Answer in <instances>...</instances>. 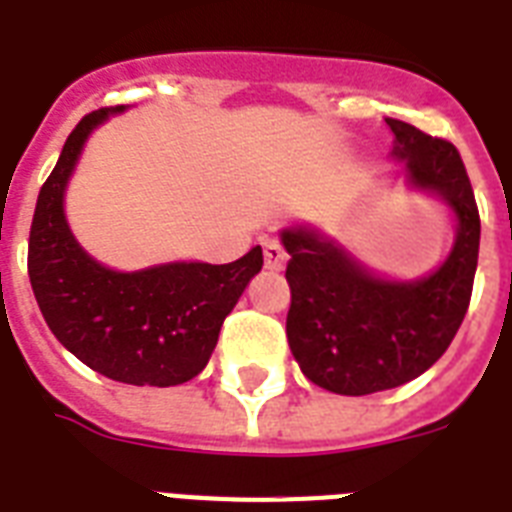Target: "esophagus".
Returning a JSON list of instances; mask_svg holds the SVG:
<instances>
[{
	"label": "esophagus",
	"instance_id": "34e87169",
	"mask_svg": "<svg viewBox=\"0 0 512 512\" xmlns=\"http://www.w3.org/2000/svg\"><path fill=\"white\" fill-rule=\"evenodd\" d=\"M263 255H265V268L268 271H281L287 265V249L281 247L276 239L263 241Z\"/></svg>",
	"mask_w": 512,
	"mask_h": 512
}]
</instances>
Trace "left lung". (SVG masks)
Wrapping results in <instances>:
<instances>
[{
    "label": "left lung",
    "instance_id": "8db88e82",
    "mask_svg": "<svg viewBox=\"0 0 512 512\" xmlns=\"http://www.w3.org/2000/svg\"><path fill=\"white\" fill-rule=\"evenodd\" d=\"M385 122L409 180L444 196L460 228L446 263L409 284L374 279L313 231L281 233L292 257L289 348L313 385L340 396L398 388L436 364L468 313L476 279L481 217L460 151L412 124Z\"/></svg>",
    "mask_w": 512,
    "mask_h": 512
}]
</instances>
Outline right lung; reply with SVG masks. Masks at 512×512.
<instances>
[{
  "mask_svg": "<svg viewBox=\"0 0 512 512\" xmlns=\"http://www.w3.org/2000/svg\"><path fill=\"white\" fill-rule=\"evenodd\" d=\"M76 124L44 180L28 233V279L47 327L63 348L108 380L170 388L207 366L225 316L263 268V249L236 263H172L116 273L95 263L68 231L63 191L84 140L108 114Z\"/></svg>",
  "mask_w": 512,
  "mask_h": 512,
  "instance_id": "1",
  "label": "right lung"
}]
</instances>
